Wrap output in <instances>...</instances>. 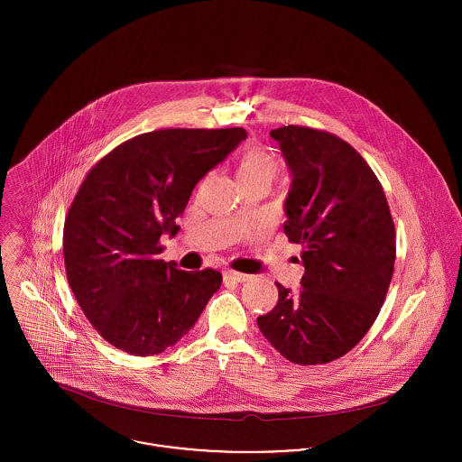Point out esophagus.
<instances>
[{"instance_id": "34e87169", "label": "esophagus", "mask_w": 462, "mask_h": 462, "mask_svg": "<svg viewBox=\"0 0 462 462\" xmlns=\"http://www.w3.org/2000/svg\"><path fill=\"white\" fill-rule=\"evenodd\" d=\"M245 281H251V275L242 273V272H233V270H229V272L224 273V282H226V284H227V282H245Z\"/></svg>"}]
</instances>
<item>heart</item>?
Masks as SVG:
<instances>
[{"label":"heart","mask_w":462,"mask_h":462,"mask_svg":"<svg viewBox=\"0 0 462 462\" xmlns=\"http://www.w3.org/2000/svg\"><path fill=\"white\" fill-rule=\"evenodd\" d=\"M279 174V163L262 151H247L238 163V180L242 185L254 181H273Z\"/></svg>","instance_id":"1"}]
</instances>
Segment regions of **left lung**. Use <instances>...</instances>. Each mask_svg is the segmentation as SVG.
<instances>
[{
  "instance_id": "obj_1",
  "label": "left lung",
  "mask_w": 462,
  "mask_h": 462,
  "mask_svg": "<svg viewBox=\"0 0 462 462\" xmlns=\"http://www.w3.org/2000/svg\"><path fill=\"white\" fill-rule=\"evenodd\" d=\"M291 172L284 233L302 245L299 293L275 282V308L258 317L272 346L295 365H324L352 350L375 322L395 264V224L365 158L332 133L282 126Z\"/></svg>"
}]
</instances>
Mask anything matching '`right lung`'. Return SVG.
I'll use <instances>...</instances> for the list:
<instances>
[{"mask_svg": "<svg viewBox=\"0 0 462 462\" xmlns=\"http://www.w3.org/2000/svg\"><path fill=\"white\" fill-rule=\"evenodd\" d=\"M245 138L244 128L142 133L88 171L64 224L67 281L116 348L152 356L176 345L220 288L213 268L160 260V236L180 231L196 185Z\"/></svg>", "mask_w": 462, "mask_h": 462, "instance_id": "obj_1", "label": "right lung"}]
</instances>
